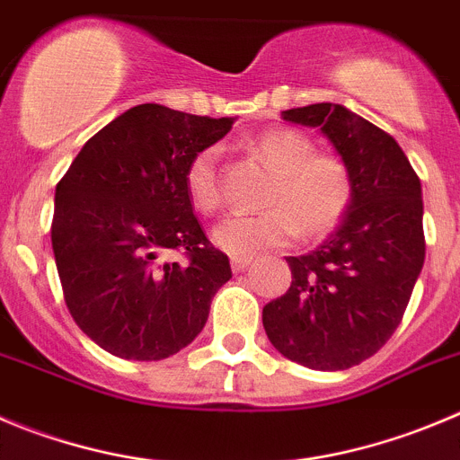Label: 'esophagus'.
Segmentation results:
<instances>
[{
	"instance_id": "34e87169",
	"label": "esophagus",
	"mask_w": 460,
	"mask_h": 460,
	"mask_svg": "<svg viewBox=\"0 0 460 460\" xmlns=\"http://www.w3.org/2000/svg\"><path fill=\"white\" fill-rule=\"evenodd\" d=\"M250 263L252 259H240V256H234V259H231V270H234V272H243Z\"/></svg>"
}]
</instances>
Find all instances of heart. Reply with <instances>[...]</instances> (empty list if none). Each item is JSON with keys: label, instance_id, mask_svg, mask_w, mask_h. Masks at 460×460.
Returning a JSON list of instances; mask_svg holds the SVG:
<instances>
[{"label": "heart", "instance_id": "obj_1", "mask_svg": "<svg viewBox=\"0 0 460 460\" xmlns=\"http://www.w3.org/2000/svg\"><path fill=\"white\" fill-rule=\"evenodd\" d=\"M252 152L274 172L263 201L272 208L222 220L213 231L222 252L252 259L288 247L302 229L308 238H317L345 220L354 201V174L341 156L317 152L306 133L295 128L261 133ZM183 186L197 210L216 213L220 208V149L216 145L192 154L183 170Z\"/></svg>", "mask_w": 460, "mask_h": 460}]
</instances>
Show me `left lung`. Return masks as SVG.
Returning <instances> with one entry per match:
<instances>
[{
	"label": "left lung",
	"instance_id": "left-lung-1",
	"mask_svg": "<svg viewBox=\"0 0 460 460\" xmlns=\"http://www.w3.org/2000/svg\"><path fill=\"white\" fill-rule=\"evenodd\" d=\"M283 119L320 131L354 174L342 225L311 254L288 256L293 283L263 308L270 342L311 370H347L381 349L404 317L424 265L422 186L397 140L341 104Z\"/></svg>",
	"mask_w": 460,
	"mask_h": 460
}]
</instances>
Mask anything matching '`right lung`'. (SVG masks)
I'll use <instances>...</instances> for the list:
<instances>
[{
	"mask_svg": "<svg viewBox=\"0 0 460 460\" xmlns=\"http://www.w3.org/2000/svg\"><path fill=\"white\" fill-rule=\"evenodd\" d=\"M234 119L128 109L84 145L56 183L51 247L67 311L119 358L158 360L195 341L231 279L192 213L183 170ZM181 251L187 265L164 256Z\"/></svg>",
	"mask_w": 460,
	"mask_h": 460,
	"instance_id": "1",
	"label": "right lung"
}]
</instances>
